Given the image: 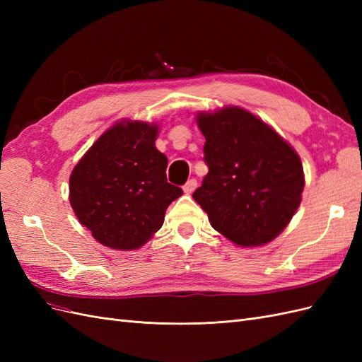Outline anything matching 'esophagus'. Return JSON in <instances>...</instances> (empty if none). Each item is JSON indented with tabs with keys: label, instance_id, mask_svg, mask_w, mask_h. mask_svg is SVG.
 I'll return each instance as SVG.
<instances>
[{
	"label": "esophagus",
	"instance_id": "34e87169",
	"mask_svg": "<svg viewBox=\"0 0 362 362\" xmlns=\"http://www.w3.org/2000/svg\"><path fill=\"white\" fill-rule=\"evenodd\" d=\"M198 187V181H196L194 178L193 180H189L187 182L184 184V187H182V190H184V193H187V194H190V193H193L194 192V189Z\"/></svg>",
	"mask_w": 362,
	"mask_h": 362
}]
</instances>
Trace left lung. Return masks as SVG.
Segmentation results:
<instances>
[{"label":"left lung","instance_id":"obj_1","mask_svg":"<svg viewBox=\"0 0 362 362\" xmlns=\"http://www.w3.org/2000/svg\"><path fill=\"white\" fill-rule=\"evenodd\" d=\"M208 173L193 193L211 226L235 245L261 246L288 225L303 192L296 151L240 107L198 115Z\"/></svg>","mask_w":362,"mask_h":362}]
</instances>
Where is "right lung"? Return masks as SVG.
<instances>
[{
	"label": "right lung",
	"instance_id": "add662e5",
	"mask_svg": "<svg viewBox=\"0 0 362 362\" xmlns=\"http://www.w3.org/2000/svg\"><path fill=\"white\" fill-rule=\"evenodd\" d=\"M158 129L119 122L98 139L74 168L69 201L98 242L120 250L145 245L182 189L166 178L168 157L156 148Z\"/></svg>",
	"mask_w": 362,
	"mask_h": 362
}]
</instances>
